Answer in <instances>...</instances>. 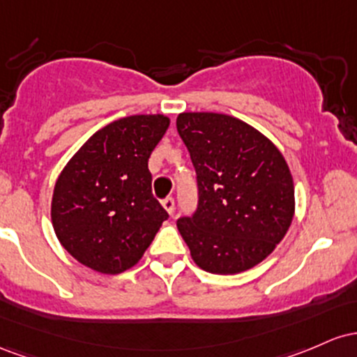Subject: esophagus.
Returning a JSON list of instances; mask_svg holds the SVG:
<instances>
[{
  "mask_svg": "<svg viewBox=\"0 0 357 357\" xmlns=\"http://www.w3.org/2000/svg\"><path fill=\"white\" fill-rule=\"evenodd\" d=\"M162 206H163V209H165L168 214H174V209H175V200L172 199V197H167V199H163V202H162Z\"/></svg>",
  "mask_w": 357,
  "mask_h": 357,
  "instance_id": "esophagus-1",
  "label": "esophagus"
}]
</instances>
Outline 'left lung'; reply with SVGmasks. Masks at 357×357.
<instances>
[{
	"instance_id": "obj_1",
	"label": "left lung",
	"mask_w": 357,
	"mask_h": 357,
	"mask_svg": "<svg viewBox=\"0 0 357 357\" xmlns=\"http://www.w3.org/2000/svg\"><path fill=\"white\" fill-rule=\"evenodd\" d=\"M199 207L177 227L194 263L215 275L250 270L273 253L295 214L290 168L270 138L221 113H180Z\"/></svg>"
}]
</instances>
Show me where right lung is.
Segmentation results:
<instances>
[{
  "label": "right lung",
  "mask_w": 357,
  "mask_h": 357,
  "mask_svg": "<svg viewBox=\"0 0 357 357\" xmlns=\"http://www.w3.org/2000/svg\"><path fill=\"white\" fill-rule=\"evenodd\" d=\"M170 126L165 114L116 119L87 139L60 172L52 226L70 256L118 275L145 255L167 211L151 194L148 158Z\"/></svg>",
  "instance_id": "add662e5"
}]
</instances>
